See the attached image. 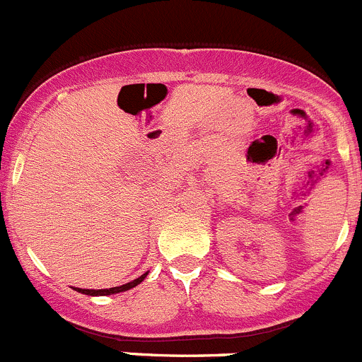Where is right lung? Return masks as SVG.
<instances>
[{
  "instance_id": "right-lung-1",
  "label": "right lung",
  "mask_w": 362,
  "mask_h": 362,
  "mask_svg": "<svg viewBox=\"0 0 362 362\" xmlns=\"http://www.w3.org/2000/svg\"><path fill=\"white\" fill-rule=\"evenodd\" d=\"M148 276V273L142 274L141 278H137V280L130 281V284L127 285H121V287H112V288H100V291H89V288H75L77 292H81V294H86V296H110V294H117V292H124V291H130V288L137 287L139 284H141L144 278Z\"/></svg>"
}]
</instances>
